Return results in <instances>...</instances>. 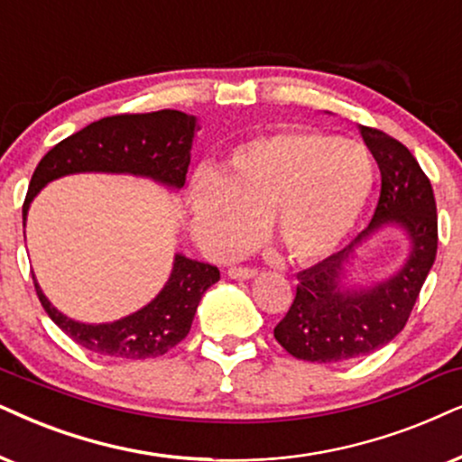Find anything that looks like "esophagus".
<instances>
[{"mask_svg": "<svg viewBox=\"0 0 462 462\" xmlns=\"http://www.w3.org/2000/svg\"><path fill=\"white\" fill-rule=\"evenodd\" d=\"M255 274H258L255 268H230V271H227V277L236 279V282H249Z\"/></svg>", "mask_w": 462, "mask_h": 462, "instance_id": "esophagus-1", "label": "esophagus"}]
</instances>
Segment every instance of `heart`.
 Instances as JSON below:
<instances>
[{
	"label": "heart",
	"mask_w": 462,
	"mask_h": 462,
	"mask_svg": "<svg viewBox=\"0 0 462 462\" xmlns=\"http://www.w3.org/2000/svg\"><path fill=\"white\" fill-rule=\"evenodd\" d=\"M375 185L362 144L319 132H277L238 144L224 171L189 180V230L204 254L230 258L268 235L299 262L337 251L358 224Z\"/></svg>",
	"instance_id": "obj_1"
}]
</instances>
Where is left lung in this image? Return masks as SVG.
I'll return each mask as SVG.
<instances>
[{
	"instance_id": "1",
	"label": "left lung",
	"mask_w": 462,
	"mask_h": 462,
	"mask_svg": "<svg viewBox=\"0 0 462 462\" xmlns=\"http://www.w3.org/2000/svg\"><path fill=\"white\" fill-rule=\"evenodd\" d=\"M382 172L371 224L346 249L299 273L296 299L274 328L285 352L307 362H341L388 346L405 328L437 255V207L430 180L405 144L358 125ZM388 226L408 241L406 258L379 280H356L362 246Z\"/></svg>"
}]
</instances>
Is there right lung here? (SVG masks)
<instances>
[{
	"mask_svg": "<svg viewBox=\"0 0 462 462\" xmlns=\"http://www.w3.org/2000/svg\"><path fill=\"white\" fill-rule=\"evenodd\" d=\"M198 130L200 125L196 116L180 110L119 115L93 121L55 144L40 160L23 204V227L40 191L52 180L69 174H130L153 180L174 194L185 183ZM217 282V266L174 254L171 274L155 299L115 322L91 324L61 313L46 299L33 274L44 311L69 338L93 354L127 360L157 358L183 341L202 294Z\"/></svg>",
	"mask_w": 462,
	"mask_h": 462,
	"instance_id": "right-lung-1",
	"label": "right lung"
}]
</instances>
